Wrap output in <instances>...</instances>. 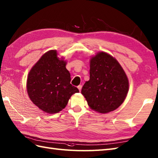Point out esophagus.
I'll use <instances>...</instances> for the list:
<instances>
[{
    "label": "esophagus",
    "mask_w": 158,
    "mask_h": 158,
    "mask_svg": "<svg viewBox=\"0 0 158 158\" xmlns=\"http://www.w3.org/2000/svg\"><path fill=\"white\" fill-rule=\"evenodd\" d=\"M82 87V85H79V86H78V90H79L80 92V91H81Z\"/></svg>",
    "instance_id": "obj_1"
}]
</instances>
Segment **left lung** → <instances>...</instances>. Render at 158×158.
I'll use <instances>...</instances> for the list:
<instances>
[{
  "instance_id": "8db88e82",
  "label": "left lung",
  "mask_w": 158,
  "mask_h": 158,
  "mask_svg": "<svg viewBox=\"0 0 158 158\" xmlns=\"http://www.w3.org/2000/svg\"><path fill=\"white\" fill-rule=\"evenodd\" d=\"M128 87L127 74L111 55L99 52L90 58V79L81 91L90 109L101 114L116 110L126 99Z\"/></svg>"
}]
</instances>
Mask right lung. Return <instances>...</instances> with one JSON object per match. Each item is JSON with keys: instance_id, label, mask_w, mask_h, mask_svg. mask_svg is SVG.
I'll return each mask as SVG.
<instances>
[{"instance_id": "1", "label": "right lung", "mask_w": 158, "mask_h": 158, "mask_svg": "<svg viewBox=\"0 0 158 158\" xmlns=\"http://www.w3.org/2000/svg\"><path fill=\"white\" fill-rule=\"evenodd\" d=\"M64 58L57 57L56 50L42 56L28 73L27 92L33 103L44 112L55 114L67 106L73 94L79 93L70 84L71 77Z\"/></svg>"}]
</instances>
